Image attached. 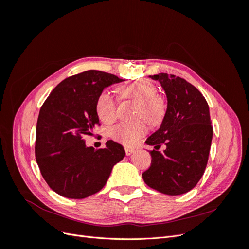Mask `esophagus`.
<instances>
[{
  "label": "esophagus",
  "mask_w": 249,
  "mask_h": 249,
  "mask_svg": "<svg viewBox=\"0 0 249 249\" xmlns=\"http://www.w3.org/2000/svg\"><path fill=\"white\" fill-rule=\"evenodd\" d=\"M124 150H125V155L126 156H131L133 153H135V150L133 148H129V147H125Z\"/></svg>",
  "instance_id": "obj_1"
}]
</instances>
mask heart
I'll use <instances>...</instances> for the list:
<instances>
[{"label": "heart", "instance_id": "heart-1", "mask_svg": "<svg viewBox=\"0 0 249 249\" xmlns=\"http://www.w3.org/2000/svg\"><path fill=\"white\" fill-rule=\"evenodd\" d=\"M118 94L123 100L131 101L138 105L136 116L142 117L148 124H158L165 113V104L157 95V88L153 83L147 81H136L119 87ZM97 117L103 123L111 124L117 116L115 99L108 91H103L95 102ZM147 132V125L143 122L134 124L120 123L110 129L109 135L114 140L124 146L137 144L142 136Z\"/></svg>", "mask_w": 249, "mask_h": 249}]
</instances>
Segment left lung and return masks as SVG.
Instances as JSON below:
<instances>
[{"mask_svg":"<svg viewBox=\"0 0 249 249\" xmlns=\"http://www.w3.org/2000/svg\"><path fill=\"white\" fill-rule=\"evenodd\" d=\"M166 92L167 110L160 129L146 139L150 167L142 173L145 184L163 194L179 195L196 186L207 167L213 126L208 103L199 90L175 74L159 73ZM164 145V151H159Z\"/></svg>","mask_w":249,"mask_h":249,"instance_id":"left-lung-1","label":"left lung"}]
</instances>
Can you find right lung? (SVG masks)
Segmentation results:
<instances>
[{
    "label": "right lung",
    "instance_id": "right-lung-1",
    "mask_svg": "<svg viewBox=\"0 0 249 249\" xmlns=\"http://www.w3.org/2000/svg\"><path fill=\"white\" fill-rule=\"evenodd\" d=\"M115 74L87 71L66 78L53 89L40 108L36 125L35 157L52 190L67 198L82 199L103 189L114 165L125 152L109 140L106 147H87L84 136L101 125L97 97L123 82Z\"/></svg>",
    "mask_w": 249,
    "mask_h": 249
}]
</instances>
